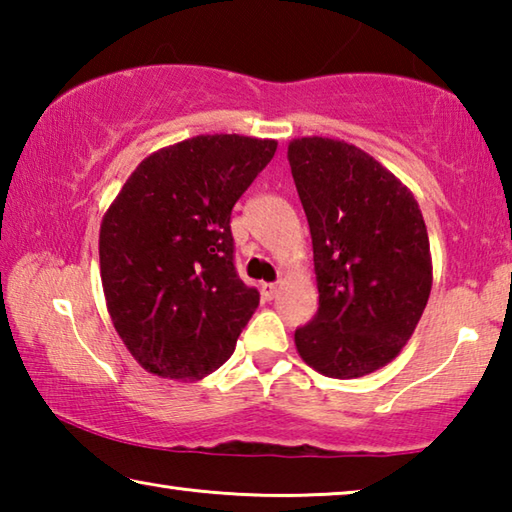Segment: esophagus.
I'll use <instances>...</instances> for the list:
<instances>
[{"instance_id": "1", "label": "esophagus", "mask_w": 512, "mask_h": 512, "mask_svg": "<svg viewBox=\"0 0 512 512\" xmlns=\"http://www.w3.org/2000/svg\"><path fill=\"white\" fill-rule=\"evenodd\" d=\"M275 296H277V284L264 282V284H262V298H264V300H273Z\"/></svg>"}]
</instances>
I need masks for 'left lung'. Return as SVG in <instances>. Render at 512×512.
<instances>
[{
	"label": "left lung",
	"mask_w": 512,
	"mask_h": 512,
	"mask_svg": "<svg viewBox=\"0 0 512 512\" xmlns=\"http://www.w3.org/2000/svg\"><path fill=\"white\" fill-rule=\"evenodd\" d=\"M287 158L318 284V311L296 329V348L325 377L370 375L400 354L431 293L418 201L372 155L343 140L300 137Z\"/></svg>",
	"instance_id": "8db88e82"
}]
</instances>
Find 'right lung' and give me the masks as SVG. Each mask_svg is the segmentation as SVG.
<instances>
[{"mask_svg":"<svg viewBox=\"0 0 512 512\" xmlns=\"http://www.w3.org/2000/svg\"><path fill=\"white\" fill-rule=\"evenodd\" d=\"M275 149V140L196 135L144 158L108 207L101 284L144 370L196 381L235 352L259 291L237 275L230 214Z\"/></svg>","mask_w":512,"mask_h":512,"instance_id":"right-lung-1","label":"right lung"}]
</instances>
